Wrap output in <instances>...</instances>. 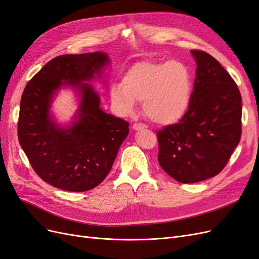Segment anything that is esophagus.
<instances>
[{
    "instance_id": "34e87169",
    "label": "esophagus",
    "mask_w": 259,
    "mask_h": 259,
    "mask_svg": "<svg viewBox=\"0 0 259 259\" xmlns=\"http://www.w3.org/2000/svg\"><path fill=\"white\" fill-rule=\"evenodd\" d=\"M147 128V126L145 124H140V123H135L134 125H133V130L134 131H142V130H145Z\"/></svg>"
}]
</instances>
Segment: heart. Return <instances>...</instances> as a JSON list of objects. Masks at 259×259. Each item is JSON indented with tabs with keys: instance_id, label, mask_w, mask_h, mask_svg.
<instances>
[{
	"instance_id": "heart-1",
	"label": "heart",
	"mask_w": 259,
	"mask_h": 259,
	"mask_svg": "<svg viewBox=\"0 0 259 259\" xmlns=\"http://www.w3.org/2000/svg\"><path fill=\"white\" fill-rule=\"evenodd\" d=\"M192 92V74L184 62L144 60L124 73L122 83L111 86L110 99L115 110L124 115L135 110L137 100L143 101L148 119L170 125L189 111Z\"/></svg>"
}]
</instances>
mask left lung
I'll return each mask as SVG.
<instances>
[{
    "instance_id": "obj_1",
    "label": "left lung",
    "mask_w": 259,
    "mask_h": 259,
    "mask_svg": "<svg viewBox=\"0 0 259 259\" xmlns=\"http://www.w3.org/2000/svg\"><path fill=\"white\" fill-rule=\"evenodd\" d=\"M197 70L189 111L158 132L160 166L183 184L221 173L241 138L242 98L237 84L209 54L191 51Z\"/></svg>"
}]
</instances>
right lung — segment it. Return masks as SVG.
Listing matches in <instances>:
<instances>
[{"label": "right lung", "mask_w": 259, "mask_h": 259, "mask_svg": "<svg viewBox=\"0 0 259 259\" xmlns=\"http://www.w3.org/2000/svg\"><path fill=\"white\" fill-rule=\"evenodd\" d=\"M109 65L104 52L62 55L49 61L22 93L19 144L35 173L53 187L83 192L98 186L128 135V122L106 113L91 84L104 79ZM64 88L74 91L78 108L72 121L62 124L51 107Z\"/></svg>", "instance_id": "1"}]
</instances>
